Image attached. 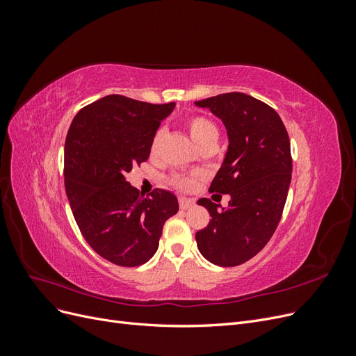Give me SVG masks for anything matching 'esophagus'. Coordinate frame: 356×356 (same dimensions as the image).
Masks as SVG:
<instances>
[{"instance_id": "34e87169", "label": "esophagus", "mask_w": 356, "mask_h": 356, "mask_svg": "<svg viewBox=\"0 0 356 356\" xmlns=\"http://www.w3.org/2000/svg\"><path fill=\"white\" fill-rule=\"evenodd\" d=\"M178 203H179V208L181 209H190V208L195 207V200L187 199V197H179Z\"/></svg>"}]
</instances>
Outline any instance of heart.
Segmentation results:
<instances>
[{
	"label": "heart",
	"mask_w": 356,
	"mask_h": 356,
	"mask_svg": "<svg viewBox=\"0 0 356 356\" xmlns=\"http://www.w3.org/2000/svg\"><path fill=\"white\" fill-rule=\"evenodd\" d=\"M186 124H187L191 139L195 141V144L199 148H202L204 145H209V144L217 145L218 138H220V131H218L217 124H215L212 120H209L208 117L191 115V117H188ZM161 138H163V132L157 131L153 136L152 147H149L152 153L157 152V148L161 143ZM170 182L181 190H191L196 184V179L193 177H187V175H177L170 179Z\"/></svg>",
	"instance_id": "1"
}]
</instances>
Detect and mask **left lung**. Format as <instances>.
Segmentation results:
<instances>
[{
	"mask_svg": "<svg viewBox=\"0 0 356 356\" xmlns=\"http://www.w3.org/2000/svg\"><path fill=\"white\" fill-rule=\"evenodd\" d=\"M196 105L227 129V154L209 191L230 196L222 209L209 199L197 202L212 217L196 233L197 248L213 264L239 266L263 250L282 218L293 172L289 136L272 106L250 95L222 93Z\"/></svg>",
	"mask_w": 356,
	"mask_h": 356,
	"instance_id": "1",
	"label": "left lung"
}]
</instances>
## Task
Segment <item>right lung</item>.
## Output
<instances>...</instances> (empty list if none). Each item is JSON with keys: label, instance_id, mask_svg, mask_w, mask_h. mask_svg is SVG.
<instances>
[{"label": "right lung", "instance_id": "1", "mask_svg": "<svg viewBox=\"0 0 356 356\" xmlns=\"http://www.w3.org/2000/svg\"><path fill=\"white\" fill-rule=\"evenodd\" d=\"M175 104L108 95L81 108L65 141V191L75 222L92 250L122 267L152 258L168 218L178 212L170 191L149 196L126 181L149 156L153 136Z\"/></svg>", "mask_w": 356, "mask_h": 356}]
</instances>
